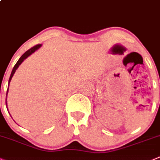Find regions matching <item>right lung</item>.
Instances as JSON below:
<instances>
[{"label": "right lung", "mask_w": 160, "mask_h": 160, "mask_svg": "<svg viewBox=\"0 0 160 160\" xmlns=\"http://www.w3.org/2000/svg\"><path fill=\"white\" fill-rule=\"evenodd\" d=\"M41 44H37V45L33 46V47L31 48L30 49H29V50H28V51H26V52H25V53L23 54V55H22L21 57H20V58H19V59H18V61L17 62L16 64L15 65V66H14L13 69H12V73H11V76H10V78H9V80H8L9 83H10L11 80H12V77H13L14 73H15V70H16L17 68H18V66H19V65L21 64V63L23 61H24V59H26V58H27L28 56H29V55H30L31 54L33 53V52H35L36 50H37V49H38L39 48L41 47ZM7 94H8V91H7ZM6 97H7V94H6ZM6 105H7V102H6Z\"/></svg>", "instance_id": "obj_1"}]
</instances>
